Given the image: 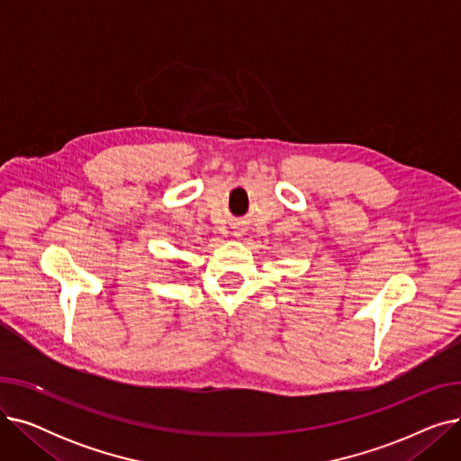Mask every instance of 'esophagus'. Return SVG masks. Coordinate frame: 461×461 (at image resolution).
Masks as SVG:
<instances>
[{"label":"esophagus","mask_w":461,"mask_h":461,"mask_svg":"<svg viewBox=\"0 0 461 461\" xmlns=\"http://www.w3.org/2000/svg\"><path fill=\"white\" fill-rule=\"evenodd\" d=\"M237 235H239V233H237Z\"/></svg>","instance_id":"esophagus-1"}]
</instances>
